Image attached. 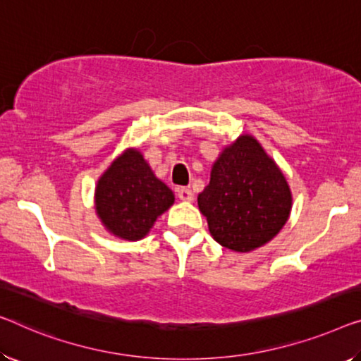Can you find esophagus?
I'll return each mask as SVG.
<instances>
[{
	"label": "esophagus",
	"mask_w": 361,
	"mask_h": 361,
	"mask_svg": "<svg viewBox=\"0 0 361 361\" xmlns=\"http://www.w3.org/2000/svg\"><path fill=\"white\" fill-rule=\"evenodd\" d=\"M176 192H178V197L181 199V201H185V202L192 201V191L190 190V188H178Z\"/></svg>",
	"instance_id": "esophagus-1"
}]
</instances>
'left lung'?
Returning a JSON list of instances; mask_svg holds the SVG:
<instances>
[{
	"label": "left lung",
	"instance_id": "1",
	"mask_svg": "<svg viewBox=\"0 0 361 361\" xmlns=\"http://www.w3.org/2000/svg\"><path fill=\"white\" fill-rule=\"evenodd\" d=\"M214 240L233 251L259 248L281 232L292 209L282 171L251 136L220 154L211 181L197 196Z\"/></svg>",
	"mask_w": 361,
	"mask_h": 361
}]
</instances>
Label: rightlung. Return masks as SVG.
<instances>
[{"instance_id": "obj_1", "label": "right lung", "mask_w": 361, "mask_h": 361, "mask_svg": "<svg viewBox=\"0 0 361 361\" xmlns=\"http://www.w3.org/2000/svg\"><path fill=\"white\" fill-rule=\"evenodd\" d=\"M175 201L165 183L155 178L137 150L129 149L102 175L95 190V207L113 235L141 240Z\"/></svg>"}]
</instances>
